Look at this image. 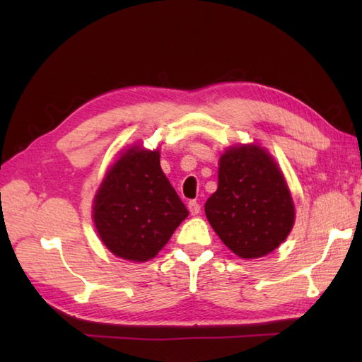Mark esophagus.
Instances as JSON below:
<instances>
[{"label": "esophagus", "instance_id": "34e87169", "mask_svg": "<svg viewBox=\"0 0 362 362\" xmlns=\"http://www.w3.org/2000/svg\"><path fill=\"white\" fill-rule=\"evenodd\" d=\"M188 210H189L191 214H193V216H196V214L201 213V204L196 202V201H189L188 202Z\"/></svg>", "mask_w": 362, "mask_h": 362}]
</instances>
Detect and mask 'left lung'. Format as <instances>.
Returning a JSON list of instances; mask_svg holds the SVG:
<instances>
[{
  "instance_id": "left-lung-1",
  "label": "left lung",
  "mask_w": 362,
  "mask_h": 362,
  "mask_svg": "<svg viewBox=\"0 0 362 362\" xmlns=\"http://www.w3.org/2000/svg\"><path fill=\"white\" fill-rule=\"evenodd\" d=\"M218 175L205 214L222 243L245 259L279 247L294 224V204L274 158L259 146H236L221 157Z\"/></svg>"
}]
</instances>
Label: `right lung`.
I'll list each match as a JSON object with an SVG mask.
<instances>
[{
	"instance_id": "right-lung-1",
	"label": "right lung",
	"mask_w": 362,
	"mask_h": 362,
	"mask_svg": "<svg viewBox=\"0 0 362 362\" xmlns=\"http://www.w3.org/2000/svg\"><path fill=\"white\" fill-rule=\"evenodd\" d=\"M187 216L185 204L161 171L158 151L140 148L115 161L93 205L105 247L132 261L156 257Z\"/></svg>"
}]
</instances>
